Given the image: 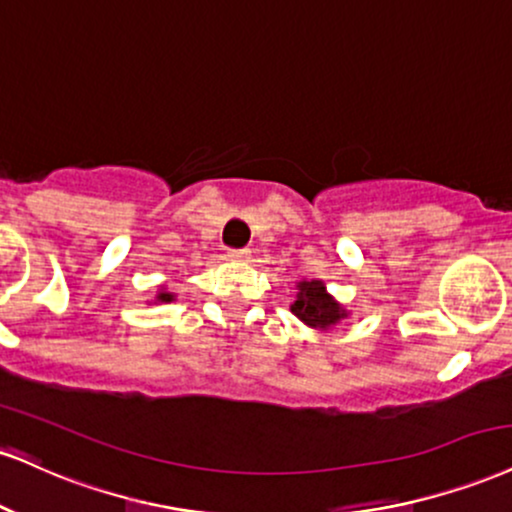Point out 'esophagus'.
Masks as SVG:
<instances>
[{
    "mask_svg": "<svg viewBox=\"0 0 512 512\" xmlns=\"http://www.w3.org/2000/svg\"><path fill=\"white\" fill-rule=\"evenodd\" d=\"M229 257L231 260H236V262H245L250 257V250L248 248H243V250H229Z\"/></svg>",
    "mask_w": 512,
    "mask_h": 512,
    "instance_id": "34e87169",
    "label": "esophagus"
}]
</instances>
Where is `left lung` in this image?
I'll use <instances>...</instances> for the list:
<instances>
[{
	"mask_svg": "<svg viewBox=\"0 0 512 512\" xmlns=\"http://www.w3.org/2000/svg\"><path fill=\"white\" fill-rule=\"evenodd\" d=\"M291 312L305 326L317 331H329L343 319L350 317V312L338 300L326 291V283L319 279L298 281L295 283V300Z\"/></svg>",
	"mask_w": 512,
	"mask_h": 512,
	"instance_id": "1",
	"label": "left lung"
}]
</instances>
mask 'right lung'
<instances>
[{
	"label": "right lung",
	"instance_id": "add662e5",
	"mask_svg": "<svg viewBox=\"0 0 512 512\" xmlns=\"http://www.w3.org/2000/svg\"><path fill=\"white\" fill-rule=\"evenodd\" d=\"M171 300H176V295L166 291V286H159V288H157L155 300H152V305H159V303H171Z\"/></svg>",
	"mask_w": 512,
	"mask_h": 512
}]
</instances>
